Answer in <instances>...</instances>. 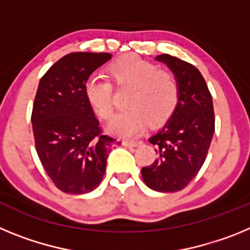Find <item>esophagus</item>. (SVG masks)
<instances>
[{
  "mask_svg": "<svg viewBox=\"0 0 250 250\" xmlns=\"http://www.w3.org/2000/svg\"><path fill=\"white\" fill-rule=\"evenodd\" d=\"M123 144L125 146H129V147H134V146H138V145L141 144V141H134V140H125L123 141Z\"/></svg>",
  "mask_w": 250,
  "mask_h": 250,
  "instance_id": "34e87169",
  "label": "esophagus"
}]
</instances>
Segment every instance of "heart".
I'll return each mask as SVG.
<instances>
[{
  "label": "heart",
  "instance_id": "1",
  "mask_svg": "<svg viewBox=\"0 0 250 250\" xmlns=\"http://www.w3.org/2000/svg\"><path fill=\"white\" fill-rule=\"evenodd\" d=\"M109 74L118 87H131L126 99L129 109L115 116L109 131L123 138L138 135L149 121L156 125L173 114L179 101V85L169 70L138 56H127L110 65ZM85 98L104 120L114 114L112 86L105 79L90 77L83 86Z\"/></svg>",
  "mask_w": 250,
  "mask_h": 250
}]
</instances>
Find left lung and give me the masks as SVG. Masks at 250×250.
<instances>
[{
	"mask_svg": "<svg viewBox=\"0 0 250 250\" xmlns=\"http://www.w3.org/2000/svg\"><path fill=\"white\" fill-rule=\"evenodd\" d=\"M155 60L175 75L179 101L163 127L149 138L158 159L141 169V176L152 190L173 193L195 178L207 159L215 126L213 99L195 66L167 54Z\"/></svg>",
	"mask_w": 250,
	"mask_h": 250,
	"instance_id": "obj_1",
	"label": "left lung"
}]
</instances>
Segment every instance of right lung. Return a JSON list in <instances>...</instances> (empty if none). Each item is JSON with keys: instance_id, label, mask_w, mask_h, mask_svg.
Returning <instances> with one entry per match:
<instances>
[{"instance_id": "obj_1", "label": "right lung", "mask_w": 250, "mask_h": 250, "mask_svg": "<svg viewBox=\"0 0 250 250\" xmlns=\"http://www.w3.org/2000/svg\"><path fill=\"white\" fill-rule=\"evenodd\" d=\"M111 56L72 52L40 80L31 116L36 151L51 180L67 194L90 193L105 174L115 139L101 134L83 86Z\"/></svg>"}]
</instances>
